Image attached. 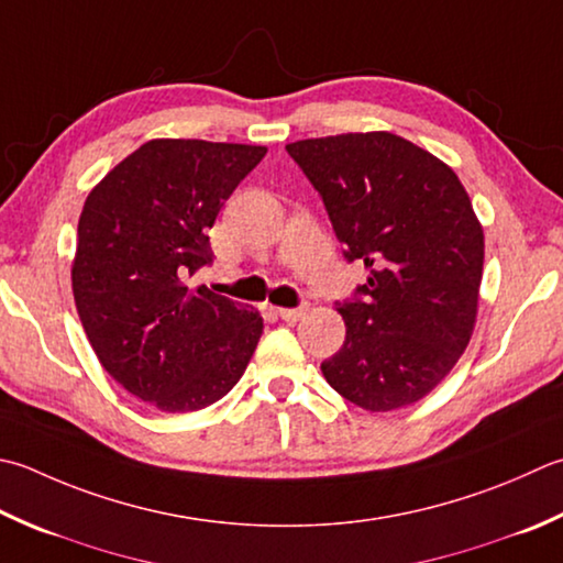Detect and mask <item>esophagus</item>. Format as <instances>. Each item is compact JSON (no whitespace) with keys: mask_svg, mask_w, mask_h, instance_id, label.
<instances>
[{"mask_svg":"<svg viewBox=\"0 0 563 563\" xmlns=\"http://www.w3.org/2000/svg\"><path fill=\"white\" fill-rule=\"evenodd\" d=\"M275 312H278V317L285 319V322H297V319L305 317L307 310H302V307H297V310H288V307H280V310H275Z\"/></svg>","mask_w":563,"mask_h":563,"instance_id":"1","label":"esophagus"}]
</instances>
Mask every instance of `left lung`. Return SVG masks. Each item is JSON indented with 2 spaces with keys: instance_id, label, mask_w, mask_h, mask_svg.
Wrapping results in <instances>:
<instances>
[{
  "instance_id": "8db88e82",
  "label": "left lung",
  "mask_w": 563,
  "mask_h": 563,
  "mask_svg": "<svg viewBox=\"0 0 563 563\" xmlns=\"http://www.w3.org/2000/svg\"><path fill=\"white\" fill-rule=\"evenodd\" d=\"M285 151L322 195L344 256L371 273L336 307L346 339L322 363L327 383L371 412L422 400L476 327L483 227L468 192L444 161L390 131Z\"/></svg>"
}]
</instances>
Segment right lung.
<instances>
[{
	"mask_svg": "<svg viewBox=\"0 0 563 563\" xmlns=\"http://www.w3.org/2000/svg\"><path fill=\"white\" fill-rule=\"evenodd\" d=\"M266 146L153 139L87 195L75 307L104 371L163 412L222 400L244 376L263 317L187 278L212 263L207 229Z\"/></svg>",
	"mask_w": 563,
	"mask_h": 563,
	"instance_id": "1",
	"label": "right lung"
}]
</instances>
